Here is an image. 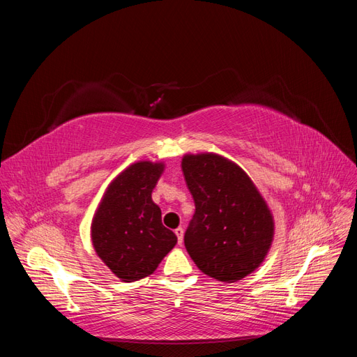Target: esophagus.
Instances as JSON below:
<instances>
[{
  "instance_id": "1",
  "label": "esophagus",
  "mask_w": 357,
  "mask_h": 357,
  "mask_svg": "<svg viewBox=\"0 0 357 357\" xmlns=\"http://www.w3.org/2000/svg\"><path fill=\"white\" fill-rule=\"evenodd\" d=\"M174 232H176V235H177V240H178V244L181 245V244H183V234H185V229H183V228H181V226H180V228H177V229H176Z\"/></svg>"
}]
</instances>
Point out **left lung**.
I'll list each match as a JSON object with an SVG mask.
<instances>
[{
  "label": "left lung",
  "instance_id": "8db88e82",
  "mask_svg": "<svg viewBox=\"0 0 357 357\" xmlns=\"http://www.w3.org/2000/svg\"><path fill=\"white\" fill-rule=\"evenodd\" d=\"M181 169L195 201L185 234L204 274L234 283L259 268L274 240V218L245 171L218 153L185 155Z\"/></svg>",
  "mask_w": 357,
  "mask_h": 357
}]
</instances>
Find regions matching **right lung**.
<instances>
[{"label":"right lung","mask_w":357,"mask_h":357,"mask_svg":"<svg viewBox=\"0 0 357 357\" xmlns=\"http://www.w3.org/2000/svg\"><path fill=\"white\" fill-rule=\"evenodd\" d=\"M164 169V162L131 164L107 186L93 214L95 252L125 283L153 274L177 244L176 234L162 225L160 208L152 199Z\"/></svg>","instance_id":"obj_1"}]
</instances>
